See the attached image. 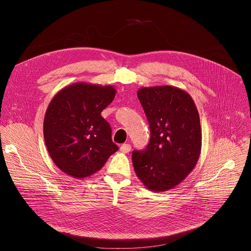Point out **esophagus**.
<instances>
[{
  "label": "esophagus",
  "mask_w": 251,
  "mask_h": 251,
  "mask_svg": "<svg viewBox=\"0 0 251 251\" xmlns=\"http://www.w3.org/2000/svg\"><path fill=\"white\" fill-rule=\"evenodd\" d=\"M120 150H121V151H122V152L127 153V152H129V151H130V150H131V146H130L129 143H124V144H122V146H121Z\"/></svg>",
  "instance_id": "obj_1"
}]
</instances>
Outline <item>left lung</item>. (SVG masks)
Here are the masks:
<instances>
[{
    "mask_svg": "<svg viewBox=\"0 0 251 251\" xmlns=\"http://www.w3.org/2000/svg\"><path fill=\"white\" fill-rule=\"evenodd\" d=\"M138 99L149 121L146 149L132 151L137 177L152 191L172 189L199 161L200 115L187 92L173 86L141 88Z\"/></svg>",
    "mask_w": 251,
    "mask_h": 251,
    "instance_id": "8db88e82",
    "label": "left lung"
}]
</instances>
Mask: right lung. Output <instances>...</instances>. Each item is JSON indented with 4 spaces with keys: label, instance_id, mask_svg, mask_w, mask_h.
I'll return each instance as SVG.
<instances>
[{
    "label": "right lung",
    "instance_id": "1",
    "mask_svg": "<svg viewBox=\"0 0 251 251\" xmlns=\"http://www.w3.org/2000/svg\"><path fill=\"white\" fill-rule=\"evenodd\" d=\"M112 86L75 83L65 87L49 104L44 136L51 160L64 173L85 178L119 150L112 128L100 113L113 101Z\"/></svg>",
    "mask_w": 251,
    "mask_h": 251
}]
</instances>
